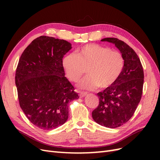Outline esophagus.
I'll return each instance as SVG.
<instances>
[{"instance_id":"1","label":"esophagus","mask_w":160,"mask_h":160,"mask_svg":"<svg viewBox=\"0 0 160 160\" xmlns=\"http://www.w3.org/2000/svg\"><path fill=\"white\" fill-rule=\"evenodd\" d=\"M79 97L80 98H83V97L86 96L87 95H88V93L87 92H83V91H81L79 92Z\"/></svg>"}]
</instances>
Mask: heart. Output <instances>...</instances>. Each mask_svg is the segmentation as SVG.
I'll return each instance as SVG.
<instances>
[{
	"label": "heart",
	"mask_w": 160,
	"mask_h": 160,
	"mask_svg": "<svg viewBox=\"0 0 160 160\" xmlns=\"http://www.w3.org/2000/svg\"><path fill=\"white\" fill-rule=\"evenodd\" d=\"M62 64L68 79L74 83L79 82L88 70L89 76L81 82L79 88L91 91L113 85L122 74L124 59L118 51L89 44L77 50L75 55L65 56Z\"/></svg>",
	"instance_id": "obj_1"
}]
</instances>
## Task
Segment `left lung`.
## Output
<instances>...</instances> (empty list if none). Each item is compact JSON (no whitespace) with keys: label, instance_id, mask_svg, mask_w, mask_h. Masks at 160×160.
<instances>
[{"label":"left lung","instance_id":"1","mask_svg":"<svg viewBox=\"0 0 160 160\" xmlns=\"http://www.w3.org/2000/svg\"><path fill=\"white\" fill-rule=\"evenodd\" d=\"M101 41L115 44L124 59V68L116 83L98 94L99 103L92 112L95 122L116 128L131 119L142 98L143 85V67L136 52L117 38H105Z\"/></svg>","mask_w":160,"mask_h":160}]
</instances>
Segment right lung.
Wrapping results in <instances>:
<instances>
[{
    "instance_id": "right-lung-1",
    "label": "right lung",
    "mask_w": 160,
    "mask_h": 160,
    "mask_svg": "<svg viewBox=\"0 0 160 160\" xmlns=\"http://www.w3.org/2000/svg\"><path fill=\"white\" fill-rule=\"evenodd\" d=\"M72 48L63 39L41 36L19 59L15 74L19 105L28 120L41 129H55L68 119V103L79 98L65 77L62 58Z\"/></svg>"
}]
</instances>
